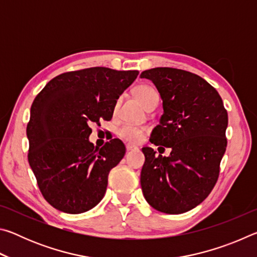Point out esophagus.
I'll use <instances>...</instances> for the list:
<instances>
[{
	"instance_id": "1",
	"label": "esophagus",
	"mask_w": 257,
	"mask_h": 257,
	"mask_svg": "<svg viewBox=\"0 0 257 257\" xmlns=\"http://www.w3.org/2000/svg\"><path fill=\"white\" fill-rule=\"evenodd\" d=\"M125 150H127L128 152H130V151L137 150V147L135 146V145H132V144H127V145H125Z\"/></svg>"
}]
</instances>
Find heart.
<instances>
[{
  "label": "heart",
  "instance_id": "obj_1",
  "mask_svg": "<svg viewBox=\"0 0 257 257\" xmlns=\"http://www.w3.org/2000/svg\"><path fill=\"white\" fill-rule=\"evenodd\" d=\"M135 95L142 105L146 108L152 102L159 99V94L154 88L150 86L142 85L138 86L136 90H135ZM119 105V101L115 103V108ZM146 133V128L142 127V125H133V124H124L119 130V136L124 139V141L130 143H138L144 138V135Z\"/></svg>",
  "mask_w": 257,
  "mask_h": 257
}]
</instances>
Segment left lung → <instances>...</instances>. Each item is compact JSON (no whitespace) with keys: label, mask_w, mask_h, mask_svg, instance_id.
<instances>
[{"label":"left lung","mask_w":257,"mask_h":257,"mask_svg":"<svg viewBox=\"0 0 257 257\" xmlns=\"http://www.w3.org/2000/svg\"><path fill=\"white\" fill-rule=\"evenodd\" d=\"M162 98L163 114L150 141L171 149L169 156L143 147L141 186L150 205L167 214L196 207L214 187L227 149L228 113L222 98L206 80L175 68L142 72Z\"/></svg>","instance_id":"1"}]
</instances>
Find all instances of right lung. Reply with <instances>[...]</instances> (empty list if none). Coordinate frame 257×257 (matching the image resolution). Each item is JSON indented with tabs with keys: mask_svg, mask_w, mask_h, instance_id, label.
Listing matches in <instances>:
<instances>
[{
	"mask_svg": "<svg viewBox=\"0 0 257 257\" xmlns=\"http://www.w3.org/2000/svg\"><path fill=\"white\" fill-rule=\"evenodd\" d=\"M138 73L104 67L66 72L35 97L27 124L28 162L43 196L56 210L79 214L102 201L108 173L125 147L116 138L95 147L90 124L112 119L116 101Z\"/></svg>",
	"mask_w": 257,
	"mask_h": 257,
	"instance_id": "1",
	"label": "right lung"
}]
</instances>
